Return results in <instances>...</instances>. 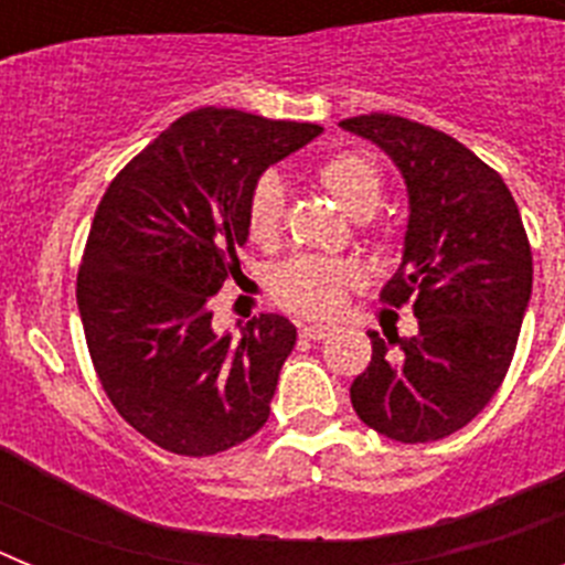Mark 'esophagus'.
Masks as SVG:
<instances>
[{"instance_id": "1", "label": "esophagus", "mask_w": 565, "mask_h": 565, "mask_svg": "<svg viewBox=\"0 0 565 565\" xmlns=\"http://www.w3.org/2000/svg\"><path fill=\"white\" fill-rule=\"evenodd\" d=\"M331 333L328 326H299V337L302 339H326Z\"/></svg>"}]
</instances>
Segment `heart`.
<instances>
[{"instance_id":"1","label":"heart","mask_w":565,"mask_h":565,"mask_svg":"<svg viewBox=\"0 0 565 565\" xmlns=\"http://www.w3.org/2000/svg\"><path fill=\"white\" fill-rule=\"evenodd\" d=\"M319 181L337 198L351 217H367L382 203L384 178L379 163L364 152H337L319 163ZM286 183L277 172H263L254 181L246 201V228L257 246H274L282 234ZM356 282V268L344 259L302 257L286 259L271 277V294L279 306L306 317H328L344 302L348 288Z\"/></svg>"}]
</instances>
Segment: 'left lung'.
Wrapping results in <instances>:
<instances>
[{
    "label": "left lung",
    "instance_id": "8db88e82",
    "mask_svg": "<svg viewBox=\"0 0 565 565\" xmlns=\"http://www.w3.org/2000/svg\"><path fill=\"white\" fill-rule=\"evenodd\" d=\"M376 143L407 186L402 266L382 288L413 302L416 337L367 331L373 356L351 384L356 416L402 444L461 430L501 387L532 297V248L515 198L450 135L398 115L339 121Z\"/></svg>",
    "mask_w": 565,
    "mask_h": 565
}]
</instances>
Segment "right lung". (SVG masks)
<instances>
[{
    "instance_id": "obj_1",
    "label": "right lung",
    "mask_w": 565,
    "mask_h": 565,
    "mask_svg": "<svg viewBox=\"0 0 565 565\" xmlns=\"http://www.w3.org/2000/svg\"><path fill=\"white\" fill-rule=\"evenodd\" d=\"M322 127L203 107L118 172L93 217L78 313L104 393L174 456H217L268 422L297 328L259 313L212 331L209 299L239 279L246 201L259 174Z\"/></svg>"
}]
</instances>
